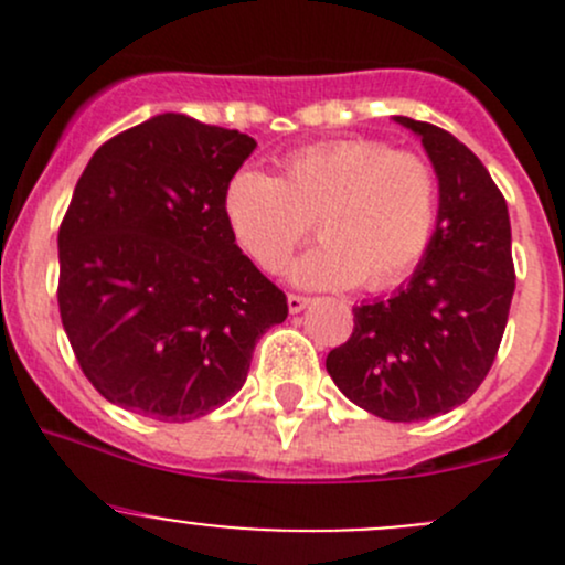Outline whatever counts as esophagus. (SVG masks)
Here are the masks:
<instances>
[{"instance_id":"obj_1","label":"esophagus","mask_w":565,"mask_h":565,"mask_svg":"<svg viewBox=\"0 0 565 565\" xmlns=\"http://www.w3.org/2000/svg\"><path fill=\"white\" fill-rule=\"evenodd\" d=\"M309 303H311V298H306V295H287L289 315H300V311H303Z\"/></svg>"}]
</instances>
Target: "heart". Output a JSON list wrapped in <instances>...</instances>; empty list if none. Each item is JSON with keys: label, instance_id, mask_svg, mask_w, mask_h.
Listing matches in <instances>:
<instances>
[{"label": "heart", "instance_id": "b5f03b06", "mask_svg": "<svg viewBox=\"0 0 565 565\" xmlns=\"http://www.w3.org/2000/svg\"><path fill=\"white\" fill-rule=\"evenodd\" d=\"M440 185L426 158L393 152L377 139L306 147L281 180L241 169L224 193V218L243 254L276 273L315 221L322 243L289 265L306 289H385L402 281L429 248Z\"/></svg>", "mask_w": 565, "mask_h": 565}]
</instances>
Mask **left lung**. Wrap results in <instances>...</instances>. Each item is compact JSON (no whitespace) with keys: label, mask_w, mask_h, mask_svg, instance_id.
Masks as SVG:
<instances>
[{"label":"left lung","mask_w":565,"mask_h":565,"mask_svg":"<svg viewBox=\"0 0 565 565\" xmlns=\"http://www.w3.org/2000/svg\"><path fill=\"white\" fill-rule=\"evenodd\" d=\"M413 130L440 185L437 226L413 278L352 309L355 328L330 350L328 374L352 404L413 424L451 413L492 369L514 298L511 221L487 167L437 125Z\"/></svg>","instance_id":"obj_1"}]
</instances>
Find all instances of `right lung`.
I'll return each mask as SVG.
<instances>
[{
  "mask_svg": "<svg viewBox=\"0 0 565 565\" xmlns=\"http://www.w3.org/2000/svg\"><path fill=\"white\" fill-rule=\"evenodd\" d=\"M256 141L188 114L108 139L60 226V317L84 377L145 418H202L248 377L287 298L243 254L224 193Z\"/></svg>",
  "mask_w": 565,
  "mask_h": 565,
  "instance_id": "obj_1",
  "label": "right lung"
}]
</instances>
